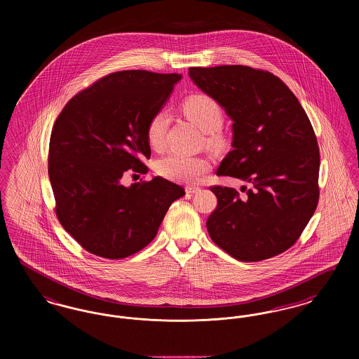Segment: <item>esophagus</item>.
<instances>
[{"label":"esophagus","mask_w":359,"mask_h":359,"mask_svg":"<svg viewBox=\"0 0 359 359\" xmlns=\"http://www.w3.org/2000/svg\"><path fill=\"white\" fill-rule=\"evenodd\" d=\"M199 191H202V189H201V187H191V186H188V187H186V192H187V194H189V195H192V194H198Z\"/></svg>","instance_id":"1"}]
</instances>
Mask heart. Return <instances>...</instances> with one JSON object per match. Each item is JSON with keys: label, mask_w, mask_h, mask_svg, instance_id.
I'll use <instances>...</instances> for the list:
<instances>
[{"label": "heart", "mask_w": 359, "mask_h": 359, "mask_svg": "<svg viewBox=\"0 0 359 359\" xmlns=\"http://www.w3.org/2000/svg\"><path fill=\"white\" fill-rule=\"evenodd\" d=\"M183 110L189 120L201 130L207 133V142L210 145H219L221 137L217 130L223 123V111L221 106L211 97L205 94L191 95L183 103ZM168 125V113L158 110L154 113L147 126V140L152 148H161ZM210 168V163L202 156L171 154L160 158L156 164L158 175L180 183H196Z\"/></svg>", "instance_id": "obj_1"}]
</instances>
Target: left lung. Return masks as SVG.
Returning a JSON list of instances; mask_svg holds the SVG:
<instances>
[{
  "mask_svg": "<svg viewBox=\"0 0 359 359\" xmlns=\"http://www.w3.org/2000/svg\"><path fill=\"white\" fill-rule=\"evenodd\" d=\"M191 81L233 121V141L218 176L253 187L210 188L218 205L207 219L211 239L243 262L277 256L297 241L319 201V148L294 94L273 74L246 66L191 67Z\"/></svg>",
  "mask_w": 359,
  "mask_h": 359,
  "instance_id": "8db88e82",
  "label": "left lung"
}]
</instances>
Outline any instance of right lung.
Here are the masks:
<instances>
[{"label":"right lung","instance_id":"1","mask_svg":"<svg viewBox=\"0 0 359 359\" xmlns=\"http://www.w3.org/2000/svg\"><path fill=\"white\" fill-rule=\"evenodd\" d=\"M182 79L180 74L129 69L109 74L69 101L52 129L48 175L56 215L87 252L120 259L156 237L170 205L184 188L154 176L122 184L128 173H147V126Z\"/></svg>","mask_w":359,"mask_h":359}]
</instances>
